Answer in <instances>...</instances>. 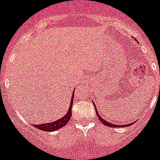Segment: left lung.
<instances>
[{"instance_id": "1", "label": "left lung", "mask_w": 160, "mask_h": 160, "mask_svg": "<svg viewBox=\"0 0 160 160\" xmlns=\"http://www.w3.org/2000/svg\"><path fill=\"white\" fill-rule=\"evenodd\" d=\"M94 104V102H93ZM94 107H95V109H96V113H97V118H99V120L101 121L102 123H103V125H105V126H109V127H118V128H119V127H124V126H130V125H133V123H130V124H126V125H121V126H118V125H115L113 124V123H110V122H107L106 120H105L104 118H101V116H100L99 115V113H98V110L97 109V108H96V105L95 104H94Z\"/></svg>"}]
</instances>
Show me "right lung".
<instances>
[{"instance_id": "right-lung-1", "label": "right lung", "mask_w": 160, "mask_h": 160, "mask_svg": "<svg viewBox=\"0 0 160 160\" xmlns=\"http://www.w3.org/2000/svg\"><path fill=\"white\" fill-rule=\"evenodd\" d=\"M73 98H74V92H72V99H71V101H70V106H69V109L64 116L62 117L61 118L58 119V120L51 122V123H44V124H38V125L34 124V127L38 129V130H43V131H47V132L55 131V130H59V129L62 128V127H63V126H64L65 125L69 122L71 117H72V103H73Z\"/></svg>"}]
</instances>
